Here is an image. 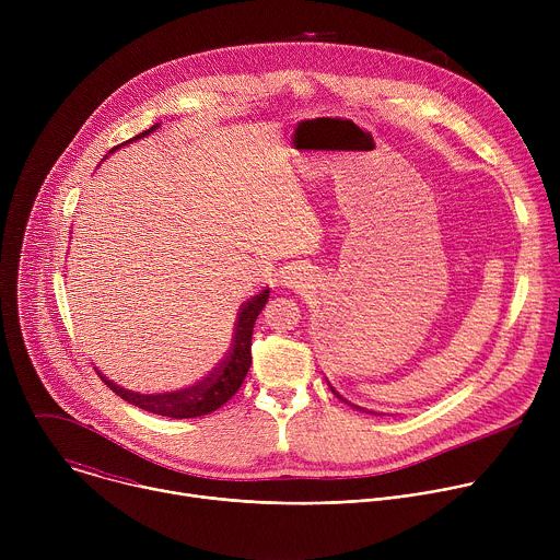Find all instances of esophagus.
<instances>
[{
	"label": "esophagus",
	"mask_w": 560,
	"mask_h": 560,
	"mask_svg": "<svg viewBox=\"0 0 560 560\" xmlns=\"http://www.w3.org/2000/svg\"><path fill=\"white\" fill-rule=\"evenodd\" d=\"M307 281H310V272L305 268H292L290 272H285L283 277V285L292 288V290H303L307 288Z\"/></svg>",
	"instance_id": "34e87169"
}]
</instances>
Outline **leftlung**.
<instances>
[{
	"label": "left lung",
	"instance_id": "1",
	"mask_svg": "<svg viewBox=\"0 0 560 560\" xmlns=\"http://www.w3.org/2000/svg\"><path fill=\"white\" fill-rule=\"evenodd\" d=\"M328 385H330V389H332V394H337V398H341V401H343V404H348V406H352V408H357V410H363V412H365V408H359V406H354V404H350V401H348V398H343V396H341V394H339V392H337V389H335V387H332V383H328ZM368 412H370V410H368ZM372 415H374V412H372Z\"/></svg>",
	"mask_w": 560,
	"mask_h": 560
}]
</instances>
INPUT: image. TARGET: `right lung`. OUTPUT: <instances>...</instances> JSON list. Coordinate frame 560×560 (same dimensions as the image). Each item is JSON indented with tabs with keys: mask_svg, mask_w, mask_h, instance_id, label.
<instances>
[{
	"mask_svg": "<svg viewBox=\"0 0 560 560\" xmlns=\"http://www.w3.org/2000/svg\"><path fill=\"white\" fill-rule=\"evenodd\" d=\"M159 126H162V124L150 126L148 130L139 132L130 141H124L121 145L148 137ZM121 145H115L110 152H115ZM268 296H270V288L261 290L259 294H255L250 301H246L242 305V312L236 314L234 335H232L228 357L219 363V368H214L212 374H208L203 381H199V383H195L186 389L162 392V394H139V392H132V389H126V387L117 385L115 381L104 376L100 370H97V374L117 396L124 398V401L141 408L145 412H152V415H159V417H171V419H195V417L210 415V412L219 410L223 404L230 401L234 392L242 387V383H244V378L250 370V363H253V354H250L253 328H255L257 316L261 314V310L268 303Z\"/></svg>",
	"mask_w": 560,
	"mask_h": 560,
	"instance_id": "obj_1",
	"label": "right lung"
}]
</instances>
